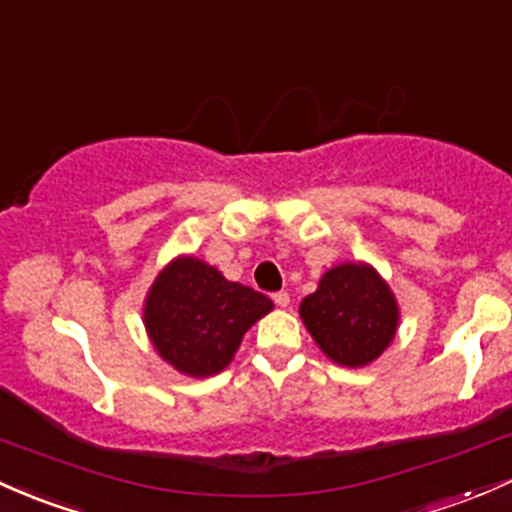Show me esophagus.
Instances as JSON below:
<instances>
[{"instance_id":"obj_1","label":"esophagus","mask_w":512,"mask_h":512,"mask_svg":"<svg viewBox=\"0 0 512 512\" xmlns=\"http://www.w3.org/2000/svg\"><path fill=\"white\" fill-rule=\"evenodd\" d=\"M273 302H276L278 307H288L290 305V295L285 293V290H280V293H273Z\"/></svg>"}]
</instances>
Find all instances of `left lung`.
<instances>
[{"mask_svg":"<svg viewBox=\"0 0 512 512\" xmlns=\"http://www.w3.org/2000/svg\"><path fill=\"white\" fill-rule=\"evenodd\" d=\"M300 320L327 359L361 368L395 339L400 307L376 268L346 261L329 268L315 293L300 302Z\"/></svg>","mask_w":512,"mask_h":512,"instance_id":"1","label":"left lung"}]
</instances>
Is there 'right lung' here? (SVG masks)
Instances as JSON below:
<instances>
[{"instance_id":"right-lung-1","label":"right lung","mask_w":512,"mask_h":512,"mask_svg":"<svg viewBox=\"0 0 512 512\" xmlns=\"http://www.w3.org/2000/svg\"><path fill=\"white\" fill-rule=\"evenodd\" d=\"M271 310L266 295L227 280L202 258L180 254L148 288L144 327L166 364L207 378L232 364L244 334Z\"/></svg>"}]
</instances>
